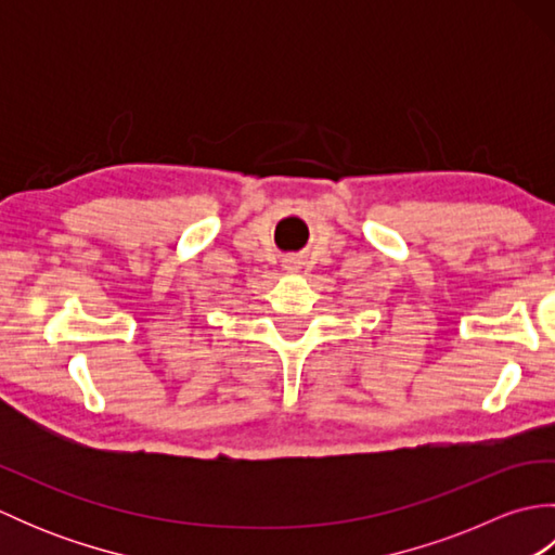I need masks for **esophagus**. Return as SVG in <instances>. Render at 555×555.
Returning a JSON list of instances; mask_svg holds the SVG:
<instances>
[{"label":"esophagus","instance_id":"34e87169","mask_svg":"<svg viewBox=\"0 0 555 555\" xmlns=\"http://www.w3.org/2000/svg\"><path fill=\"white\" fill-rule=\"evenodd\" d=\"M288 262H291V259H288ZM288 269H296V262H291V264H286Z\"/></svg>","mask_w":555,"mask_h":555}]
</instances>
